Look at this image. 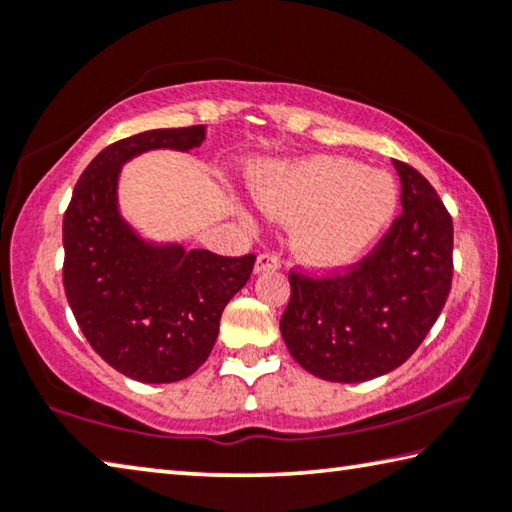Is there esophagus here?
<instances>
[{"instance_id":"34e87169","label":"esophagus","mask_w":512,"mask_h":512,"mask_svg":"<svg viewBox=\"0 0 512 512\" xmlns=\"http://www.w3.org/2000/svg\"><path fill=\"white\" fill-rule=\"evenodd\" d=\"M280 268V257L273 253H262L255 262V273H266V271H277Z\"/></svg>"}]
</instances>
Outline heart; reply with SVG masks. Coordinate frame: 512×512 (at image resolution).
Instances as JSON below:
<instances>
[{
	"label": "heart",
	"mask_w": 512,
	"mask_h": 512,
	"mask_svg": "<svg viewBox=\"0 0 512 512\" xmlns=\"http://www.w3.org/2000/svg\"><path fill=\"white\" fill-rule=\"evenodd\" d=\"M253 196L277 221L291 223V250L311 271L348 268L375 246L397 210L391 173L341 155L266 164L250 178ZM253 225V216L241 210Z\"/></svg>",
	"instance_id": "obj_1"
}]
</instances>
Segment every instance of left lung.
Listing matches in <instances>:
<instances>
[{
  "label": "left lung",
  "mask_w": 512,
  "mask_h": 512,
  "mask_svg": "<svg viewBox=\"0 0 512 512\" xmlns=\"http://www.w3.org/2000/svg\"><path fill=\"white\" fill-rule=\"evenodd\" d=\"M402 214L350 273L311 280L291 273L280 320L291 357L311 375L359 384L411 357L452 289L454 225L429 180L393 160Z\"/></svg>",
  "instance_id": "8db88e82"
}]
</instances>
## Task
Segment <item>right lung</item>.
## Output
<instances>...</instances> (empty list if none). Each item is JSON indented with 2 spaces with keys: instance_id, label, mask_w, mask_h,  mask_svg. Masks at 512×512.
<instances>
[{
  "instance_id": "obj_1",
  "label": "right lung",
  "mask_w": 512,
  "mask_h": 512,
  "mask_svg": "<svg viewBox=\"0 0 512 512\" xmlns=\"http://www.w3.org/2000/svg\"><path fill=\"white\" fill-rule=\"evenodd\" d=\"M205 126L158 128L103 149L74 187L63 219V284L85 339L121 375L171 384L210 357L228 302L255 255L221 257L142 237L119 210V173L146 151L189 153Z\"/></svg>"
}]
</instances>
